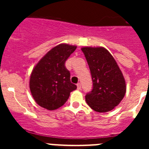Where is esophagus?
<instances>
[{"label": "esophagus", "mask_w": 149, "mask_h": 149, "mask_svg": "<svg viewBox=\"0 0 149 149\" xmlns=\"http://www.w3.org/2000/svg\"><path fill=\"white\" fill-rule=\"evenodd\" d=\"M81 88V85L80 83H78V84H77V88H78V89H79V90H80Z\"/></svg>", "instance_id": "34e87169"}]
</instances>
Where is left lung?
I'll list each match as a JSON object with an SVG mask.
<instances>
[{
  "instance_id": "8db88e82",
  "label": "left lung",
  "mask_w": 149,
  "mask_h": 149,
  "mask_svg": "<svg viewBox=\"0 0 149 149\" xmlns=\"http://www.w3.org/2000/svg\"><path fill=\"white\" fill-rule=\"evenodd\" d=\"M88 63L93 88L86 95L88 106L98 112H107L118 106L126 92V85L119 66L107 49L81 48Z\"/></svg>"
}]
</instances>
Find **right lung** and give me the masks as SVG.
Returning a JSON list of instances; mask_svg holds the SVG:
<instances>
[{"instance_id": "obj_1", "label": "right lung", "mask_w": 149, "mask_h": 149, "mask_svg": "<svg viewBox=\"0 0 149 149\" xmlns=\"http://www.w3.org/2000/svg\"><path fill=\"white\" fill-rule=\"evenodd\" d=\"M76 46L60 44L49 51L31 72L29 88L31 95L40 107L55 110L66 102L77 86L70 82V73L65 68L68 58Z\"/></svg>"}]
</instances>
